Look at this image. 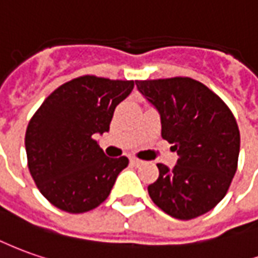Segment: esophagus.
<instances>
[{
    "label": "esophagus",
    "mask_w": 258,
    "mask_h": 258,
    "mask_svg": "<svg viewBox=\"0 0 258 258\" xmlns=\"http://www.w3.org/2000/svg\"><path fill=\"white\" fill-rule=\"evenodd\" d=\"M130 162H131V165H134V166H138L143 164V161H140V159H137V158H131L130 159Z\"/></svg>",
    "instance_id": "esophagus-1"
}]
</instances>
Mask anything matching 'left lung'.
<instances>
[{"label":"left lung","instance_id":"left-lung-1","mask_svg":"<svg viewBox=\"0 0 258 258\" xmlns=\"http://www.w3.org/2000/svg\"><path fill=\"white\" fill-rule=\"evenodd\" d=\"M138 92L161 118V136L178 152L173 168L158 164L148 186L152 202L169 216L189 220L225 198L237 169L240 133L232 111L194 79L137 80Z\"/></svg>","mask_w":258,"mask_h":258}]
</instances>
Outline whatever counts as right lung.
<instances>
[{
	"mask_svg": "<svg viewBox=\"0 0 258 258\" xmlns=\"http://www.w3.org/2000/svg\"><path fill=\"white\" fill-rule=\"evenodd\" d=\"M133 80L73 79L42 103L28 124V168L41 194L69 213L97 208L110 195L128 158H108L94 140L110 130L115 107Z\"/></svg>",
	"mask_w": 258,
	"mask_h": 258,
	"instance_id": "right-lung-1",
	"label": "right lung"
}]
</instances>
